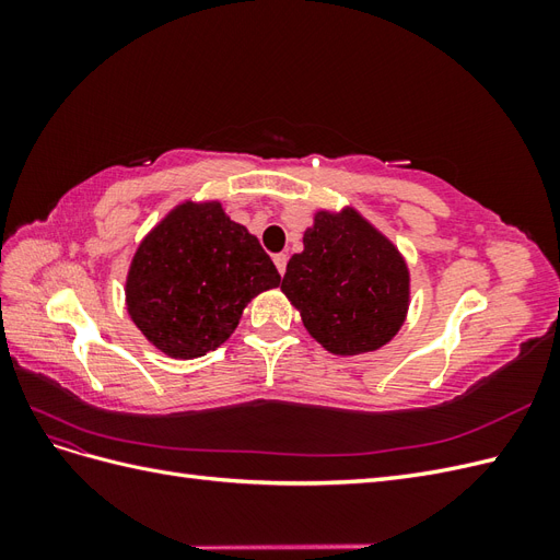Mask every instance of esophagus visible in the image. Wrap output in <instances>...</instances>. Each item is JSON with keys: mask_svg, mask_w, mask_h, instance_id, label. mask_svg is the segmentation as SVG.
Masks as SVG:
<instances>
[{"mask_svg": "<svg viewBox=\"0 0 560 560\" xmlns=\"http://www.w3.org/2000/svg\"><path fill=\"white\" fill-rule=\"evenodd\" d=\"M287 261H290V257H287V254H273V264H276V268L280 270V276H284V270H287Z\"/></svg>", "mask_w": 560, "mask_h": 560, "instance_id": "1", "label": "esophagus"}]
</instances>
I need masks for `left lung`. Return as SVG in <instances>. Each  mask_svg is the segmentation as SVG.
I'll use <instances>...</instances> for the list:
<instances>
[{"instance_id": "8db88e82", "label": "left lung", "mask_w": 560, "mask_h": 560, "mask_svg": "<svg viewBox=\"0 0 560 560\" xmlns=\"http://www.w3.org/2000/svg\"><path fill=\"white\" fill-rule=\"evenodd\" d=\"M280 290L322 348L362 354L399 331L409 308V268L354 210L317 212Z\"/></svg>"}]
</instances>
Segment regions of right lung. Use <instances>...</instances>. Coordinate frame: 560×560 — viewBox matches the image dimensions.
<instances>
[{"mask_svg": "<svg viewBox=\"0 0 560 560\" xmlns=\"http://www.w3.org/2000/svg\"><path fill=\"white\" fill-rule=\"evenodd\" d=\"M280 284L259 241L222 202H182L135 252L126 303L161 352L191 360L222 346L247 303Z\"/></svg>", "mask_w": 560, "mask_h": 560, "instance_id": "1", "label": "right lung"}]
</instances>
